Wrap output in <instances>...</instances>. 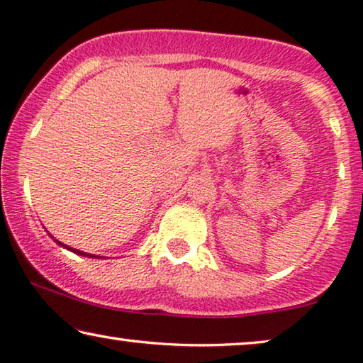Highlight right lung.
<instances>
[{
  "mask_svg": "<svg viewBox=\"0 0 363 363\" xmlns=\"http://www.w3.org/2000/svg\"><path fill=\"white\" fill-rule=\"evenodd\" d=\"M50 235V233H49ZM50 238H54V237H50ZM54 242L57 243V245H60V247H64V248H67V250H70V252H74V253H77V255H80V257H89V258H99V255H91V253H85V252H80V250H75V248H72V247H67V245H64L62 242H59V240H55L54 238ZM101 258V257H100Z\"/></svg>",
  "mask_w": 363,
  "mask_h": 363,
  "instance_id": "right-lung-1",
  "label": "right lung"
}]
</instances>
